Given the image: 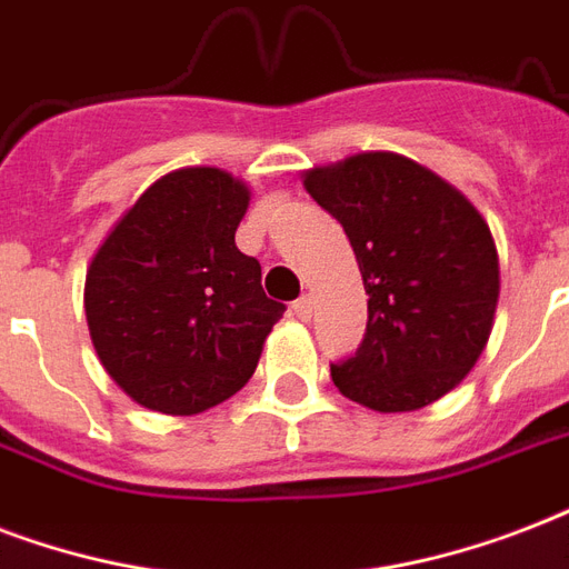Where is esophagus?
<instances>
[{
    "mask_svg": "<svg viewBox=\"0 0 569 569\" xmlns=\"http://www.w3.org/2000/svg\"><path fill=\"white\" fill-rule=\"evenodd\" d=\"M290 311H293V317H299V320H311V297H299L293 306H290Z\"/></svg>",
    "mask_w": 569,
    "mask_h": 569,
    "instance_id": "1",
    "label": "esophagus"
}]
</instances>
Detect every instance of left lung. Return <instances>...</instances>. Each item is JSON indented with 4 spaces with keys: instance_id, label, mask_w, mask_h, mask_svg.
Wrapping results in <instances>:
<instances>
[{
    "instance_id": "left-lung-1",
    "label": "left lung",
    "mask_w": 569,
    "mask_h": 569,
    "mask_svg": "<svg viewBox=\"0 0 569 569\" xmlns=\"http://www.w3.org/2000/svg\"><path fill=\"white\" fill-rule=\"evenodd\" d=\"M341 222L368 293V332L332 365L345 398L412 412L457 389L481 359L499 306V252L478 207L421 162L353 153L302 171Z\"/></svg>"
}]
</instances>
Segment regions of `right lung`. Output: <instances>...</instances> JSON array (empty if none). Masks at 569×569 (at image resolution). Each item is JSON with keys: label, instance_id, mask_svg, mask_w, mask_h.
Here are the masks:
<instances>
[{"label": "right lung", "instance_id": "add662e5", "mask_svg": "<svg viewBox=\"0 0 569 569\" xmlns=\"http://www.w3.org/2000/svg\"><path fill=\"white\" fill-rule=\"evenodd\" d=\"M252 189L213 166L174 169L124 210L86 270L106 373L144 409L196 416L243 389L284 306L237 249Z\"/></svg>", "mask_w": 569, "mask_h": 569}]
</instances>
